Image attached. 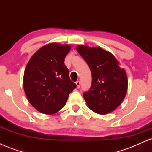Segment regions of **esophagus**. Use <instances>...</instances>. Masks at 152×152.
Returning a JSON list of instances; mask_svg holds the SVG:
<instances>
[{
    "label": "esophagus",
    "mask_w": 152,
    "mask_h": 152,
    "mask_svg": "<svg viewBox=\"0 0 152 152\" xmlns=\"http://www.w3.org/2000/svg\"><path fill=\"white\" fill-rule=\"evenodd\" d=\"M76 87L78 88L80 87V85H81V82H80V81H77L76 82Z\"/></svg>",
    "instance_id": "34e87169"
}]
</instances>
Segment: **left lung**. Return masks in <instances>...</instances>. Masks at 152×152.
Returning <instances> with one entry per match:
<instances>
[{
    "label": "left lung",
    "mask_w": 152,
    "mask_h": 152,
    "mask_svg": "<svg viewBox=\"0 0 152 152\" xmlns=\"http://www.w3.org/2000/svg\"><path fill=\"white\" fill-rule=\"evenodd\" d=\"M86 61L92 74L91 86L83 94L90 109L99 114L114 111L126 96L128 80L126 71L118 66L114 56L99 48L86 46L76 47Z\"/></svg>",
    "instance_id": "1"
}]
</instances>
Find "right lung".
<instances>
[{
  "instance_id": "obj_1",
  "label": "right lung",
  "mask_w": 152,
  "mask_h": 152,
  "mask_svg": "<svg viewBox=\"0 0 152 152\" xmlns=\"http://www.w3.org/2000/svg\"><path fill=\"white\" fill-rule=\"evenodd\" d=\"M70 50L69 45L49 43L37 50L26 66L24 91L30 104L41 113L58 112L65 106L69 94L76 88L64 64Z\"/></svg>"
}]
</instances>
